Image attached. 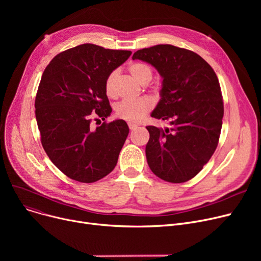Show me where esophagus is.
Masks as SVG:
<instances>
[{
	"mask_svg": "<svg viewBox=\"0 0 261 261\" xmlns=\"http://www.w3.org/2000/svg\"><path fill=\"white\" fill-rule=\"evenodd\" d=\"M128 126H129L130 130H134V129L138 128V125H136V123H133V122H129Z\"/></svg>",
	"mask_w": 261,
	"mask_h": 261,
	"instance_id": "esophagus-1",
	"label": "esophagus"
}]
</instances>
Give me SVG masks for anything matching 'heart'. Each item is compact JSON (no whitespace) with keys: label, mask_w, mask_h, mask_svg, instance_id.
I'll use <instances>...</instances> for the list:
<instances>
[{"label":"heart","mask_w":261,"mask_h":261,"mask_svg":"<svg viewBox=\"0 0 261 261\" xmlns=\"http://www.w3.org/2000/svg\"><path fill=\"white\" fill-rule=\"evenodd\" d=\"M131 75L140 84L146 85L152 78V71L147 64L142 62H134L129 66ZM118 71L110 73L105 82V91L108 97H115L116 95V79ZM153 100L149 97H141L135 100H122L115 107V114L117 117L127 121H141L145 115L153 108Z\"/></svg>","instance_id":"heart-1"}]
</instances>
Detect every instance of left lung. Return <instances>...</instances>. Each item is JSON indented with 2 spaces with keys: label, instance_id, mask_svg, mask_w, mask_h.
Returning <instances> with one entry per match:
<instances>
[{
  "label": "left lung",
  "instance_id": "1",
  "mask_svg": "<svg viewBox=\"0 0 261 261\" xmlns=\"http://www.w3.org/2000/svg\"><path fill=\"white\" fill-rule=\"evenodd\" d=\"M132 59L151 64L162 77L161 99L151 116L171 128L146 127V158L151 171L170 183L196 176L217 148L223 118L220 85L198 54L169 44L143 48Z\"/></svg>",
  "mask_w": 261,
  "mask_h": 261
}]
</instances>
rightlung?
Returning a JSON list of instances; mask_svg holds the SVG:
<instances>
[{
  "mask_svg": "<svg viewBox=\"0 0 261 261\" xmlns=\"http://www.w3.org/2000/svg\"><path fill=\"white\" fill-rule=\"evenodd\" d=\"M131 54L81 44L58 54L43 72L35 101L41 143L54 165L75 181L96 182L116 166L127 122L116 119L93 129L91 115L102 120L111 115L105 82Z\"/></svg>",
  "mask_w": 261,
  "mask_h": 261,
  "instance_id": "1",
  "label": "right lung"
}]
</instances>
